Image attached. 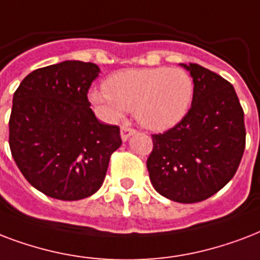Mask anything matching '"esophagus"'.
Instances as JSON below:
<instances>
[{
	"label": "esophagus",
	"mask_w": 260,
	"mask_h": 260,
	"mask_svg": "<svg viewBox=\"0 0 260 260\" xmlns=\"http://www.w3.org/2000/svg\"><path fill=\"white\" fill-rule=\"evenodd\" d=\"M133 134H136V130L132 127H127V126H122L120 128V137H122V140L127 141Z\"/></svg>",
	"instance_id": "esophagus-1"
}]
</instances>
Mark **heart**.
Wrapping results in <instances>:
<instances>
[{"label":"heart","mask_w":260,"mask_h":260,"mask_svg":"<svg viewBox=\"0 0 260 260\" xmlns=\"http://www.w3.org/2000/svg\"><path fill=\"white\" fill-rule=\"evenodd\" d=\"M194 98V81L186 70L149 68L112 74L104 90H94L90 100L110 120L134 111L137 120L153 132L171 128L186 116Z\"/></svg>","instance_id":"1"}]
</instances>
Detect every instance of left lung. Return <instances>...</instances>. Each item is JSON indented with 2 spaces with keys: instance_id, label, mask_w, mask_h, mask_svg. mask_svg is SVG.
<instances>
[{
  "instance_id": "left-lung-1",
  "label": "left lung",
  "mask_w": 260,
  "mask_h": 260,
  "mask_svg": "<svg viewBox=\"0 0 260 260\" xmlns=\"http://www.w3.org/2000/svg\"><path fill=\"white\" fill-rule=\"evenodd\" d=\"M194 81L186 116L153 134L146 167L154 190L180 203L210 198L235 176L245 148L244 111L225 78L197 63L184 65Z\"/></svg>"
}]
</instances>
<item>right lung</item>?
<instances>
[{
  "instance_id": "1",
  "label": "right lung",
  "mask_w": 260,
  "mask_h": 260,
  "mask_svg": "<svg viewBox=\"0 0 260 260\" xmlns=\"http://www.w3.org/2000/svg\"><path fill=\"white\" fill-rule=\"evenodd\" d=\"M100 73L90 62L65 61L34 70L13 94L9 146L31 186L51 198L78 201L102 187L118 126L99 122L88 89Z\"/></svg>"
}]
</instances>
